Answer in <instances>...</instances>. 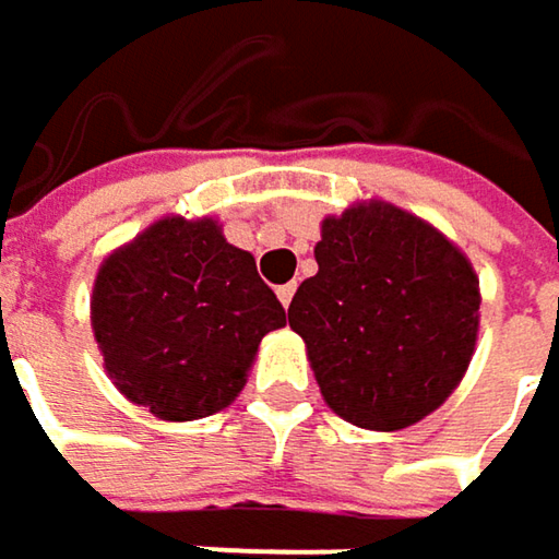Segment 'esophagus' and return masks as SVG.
Instances as JSON below:
<instances>
[{
    "label": "esophagus",
    "mask_w": 559,
    "mask_h": 559,
    "mask_svg": "<svg viewBox=\"0 0 559 559\" xmlns=\"http://www.w3.org/2000/svg\"><path fill=\"white\" fill-rule=\"evenodd\" d=\"M294 290H297V284H281L278 287V300L284 310L290 307V300H294Z\"/></svg>",
    "instance_id": "obj_1"
}]
</instances>
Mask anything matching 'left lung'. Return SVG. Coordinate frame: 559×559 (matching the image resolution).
Returning <instances> with one entry per match:
<instances>
[{
	"instance_id": "left-lung-1",
	"label": "left lung",
	"mask_w": 559,
	"mask_h": 559,
	"mask_svg": "<svg viewBox=\"0 0 559 559\" xmlns=\"http://www.w3.org/2000/svg\"><path fill=\"white\" fill-rule=\"evenodd\" d=\"M320 272L287 323L332 413L358 429L396 431L435 413L467 374L480 332V278L429 221L355 201L320 224Z\"/></svg>"
}]
</instances>
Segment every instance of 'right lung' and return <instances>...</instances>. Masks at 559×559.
<instances>
[{
    "mask_svg": "<svg viewBox=\"0 0 559 559\" xmlns=\"http://www.w3.org/2000/svg\"><path fill=\"white\" fill-rule=\"evenodd\" d=\"M287 323L255 259L214 217L169 214L118 246L92 284V332L111 383L156 419L227 409L259 342Z\"/></svg>",
    "mask_w": 559,
    "mask_h": 559,
    "instance_id": "add662e5",
    "label": "right lung"
}]
</instances>
